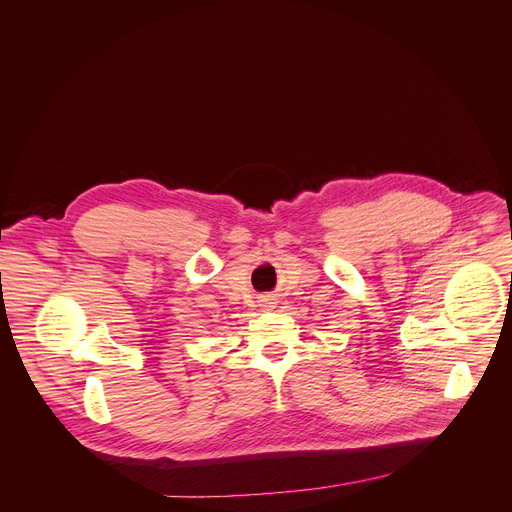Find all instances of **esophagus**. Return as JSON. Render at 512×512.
I'll use <instances>...</instances> for the list:
<instances>
[{
  "label": "esophagus",
  "instance_id": "obj_1",
  "mask_svg": "<svg viewBox=\"0 0 512 512\" xmlns=\"http://www.w3.org/2000/svg\"><path fill=\"white\" fill-rule=\"evenodd\" d=\"M259 306H261V310H273L275 308V300L271 296H263L259 300Z\"/></svg>",
  "mask_w": 512,
  "mask_h": 512
}]
</instances>
